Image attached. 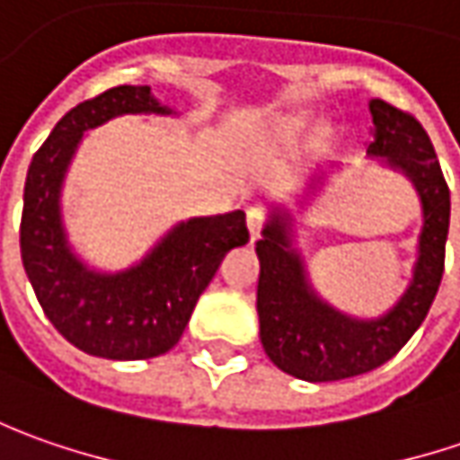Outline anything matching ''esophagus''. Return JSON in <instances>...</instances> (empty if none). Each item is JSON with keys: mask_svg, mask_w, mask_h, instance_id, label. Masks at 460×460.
Masks as SVG:
<instances>
[{"mask_svg": "<svg viewBox=\"0 0 460 460\" xmlns=\"http://www.w3.org/2000/svg\"><path fill=\"white\" fill-rule=\"evenodd\" d=\"M264 221H267V216H264L261 208H249V211H246V229H249L252 242L260 239L261 229H264Z\"/></svg>", "mask_w": 460, "mask_h": 460, "instance_id": "esophagus-1", "label": "esophagus"}]
</instances>
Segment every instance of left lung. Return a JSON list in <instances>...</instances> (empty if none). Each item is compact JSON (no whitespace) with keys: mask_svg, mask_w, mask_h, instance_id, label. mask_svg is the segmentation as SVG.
Masks as SVG:
<instances>
[{"mask_svg":"<svg viewBox=\"0 0 460 460\" xmlns=\"http://www.w3.org/2000/svg\"><path fill=\"white\" fill-rule=\"evenodd\" d=\"M372 142L367 157L402 172L418 190L422 226L412 278L397 303L374 318H358L333 308L315 293L303 252L295 244V216L288 206L272 203L257 242L260 285L257 313L264 354L290 376L305 382H336L372 372L394 357L425 321L443 278L446 239L451 221V193L438 165L428 132L415 117L382 99L369 102ZM325 181H310L308 196Z\"/></svg>","mask_w":460,"mask_h":460,"instance_id":"8db88e82","label":"left lung"}]
</instances>
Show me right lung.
I'll return each instance as SVG.
<instances>
[{"label":"right lung","instance_id":"add662e5","mask_svg":"<svg viewBox=\"0 0 460 460\" xmlns=\"http://www.w3.org/2000/svg\"><path fill=\"white\" fill-rule=\"evenodd\" d=\"M127 114H178L150 86H117L78 103L35 152L24 181L20 252L27 279L58 333L91 357L137 361L181 341L221 260L249 242L244 211L175 224L150 252L119 272L75 254L63 224V182L84 135Z\"/></svg>","mask_w":460,"mask_h":460}]
</instances>
